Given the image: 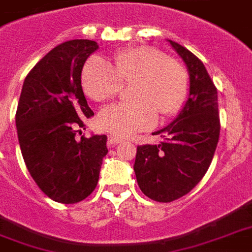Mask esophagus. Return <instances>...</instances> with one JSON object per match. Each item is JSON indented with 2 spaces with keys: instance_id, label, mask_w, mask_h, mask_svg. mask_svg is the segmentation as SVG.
Here are the masks:
<instances>
[{
  "instance_id": "1",
  "label": "esophagus",
  "mask_w": 252,
  "mask_h": 252,
  "mask_svg": "<svg viewBox=\"0 0 252 252\" xmlns=\"http://www.w3.org/2000/svg\"><path fill=\"white\" fill-rule=\"evenodd\" d=\"M120 142H122V138L116 137V136H112V134L108 136V145L110 146L118 145V144H120Z\"/></svg>"
}]
</instances>
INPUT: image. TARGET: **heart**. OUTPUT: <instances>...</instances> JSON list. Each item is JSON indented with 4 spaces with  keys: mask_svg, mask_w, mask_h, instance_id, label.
<instances>
[{
    "mask_svg": "<svg viewBox=\"0 0 252 252\" xmlns=\"http://www.w3.org/2000/svg\"><path fill=\"white\" fill-rule=\"evenodd\" d=\"M85 94L94 102H106L122 91L123 82H132V102L103 107L98 126L108 133L126 137L150 129L158 112L171 116L182 108L187 96V73L159 49L140 45L119 51L114 68L100 57H91L82 69Z\"/></svg>",
    "mask_w": 252,
    "mask_h": 252,
    "instance_id": "obj_1",
    "label": "heart"
}]
</instances>
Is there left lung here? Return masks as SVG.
<instances>
[{
	"label": "left lung",
	"mask_w": 252,
	"mask_h": 252,
	"mask_svg": "<svg viewBox=\"0 0 252 252\" xmlns=\"http://www.w3.org/2000/svg\"><path fill=\"white\" fill-rule=\"evenodd\" d=\"M187 65L189 94L178 118L154 134L158 145L137 146L134 174L149 199L170 203L187 195L211 166L220 137L217 89L197 57L168 40Z\"/></svg>",
	"instance_id": "8db88e82"
}]
</instances>
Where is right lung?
<instances>
[{"instance_id":"right-lung-1","label":"right lung","mask_w":252,"mask_h":252,"mask_svg":"<svg viewBox=\"0 0 252 252\" xmlns=\"http://www.w3.org/2000/svg\"><path fill=\"white\" fill-rule=\"evenodd\" d=\"M98 49L96 41L76 39L49 51L27 74L15 124L22 156L37 187L61 204H76L94 191L107 136L76 137V128L94 115L87 106L81 73Z\"/></svg>"}]
</instances>
